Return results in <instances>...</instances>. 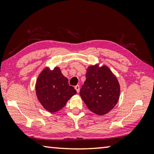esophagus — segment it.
Segmentation results:
<instances>
[{
  "instance_id": "esophagus-1",
  "label": "esophagus",
  "mask_w": 154,
  "mask_h": 154,
  "mask_svg": "<svg viewBox=\"0 0 154 154\" xmlns=\"http://www.w3.org/2000/svg\"><path fill=\"white\" fill-rule=\"evenodd\" d=\"M75 90H76L77 92L79 93V85H77L76 86H75Z\"/></svg>"
}]
</instances>
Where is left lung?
Masks as SVG:
<instances>
[{"label":"left lung","instance_id":"obj_1","mask_svg":"<svg viewBox=\"0 0 154 154\" xmlns=\"http://www.w3.org/2000/svg\"><path fill=\"white\" fill-rule=\"evenodd\" d=\"M86 79L80 90L83 102L98 116L108 113L117 105L120 95L118 79L106 65L99 63L88 67Z\"/></svg>","mask_w":154,"mask_h":154}]
</instances>
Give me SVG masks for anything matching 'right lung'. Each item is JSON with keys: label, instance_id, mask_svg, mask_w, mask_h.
<instances>
[{"label": "right lung", "instance_id": "obj_1", "mask_svg": "<svg viewBox=\"0 0 154 154\" xmlns=\"http://www.w3.org/2000/svg\"><path fill=\"white\" fill-rule=\"evenodd\" d=\"M35 91L41 105L50 113L60 110L77 94L75 88L69 85V80L62 75L58 66L53 70L48 66L44 68L36 79Z\"/></svg>", "mask_w": 154, "mask_h": 154}]
</instances>
